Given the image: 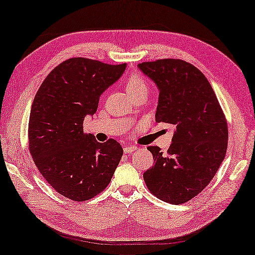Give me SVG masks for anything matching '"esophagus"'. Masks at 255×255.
<instances>
[{"label":"esophagus","instance_id":"esophagus-1","mask_svg":"<svg viewBox=\"0 0 255 255\" xmlns=\"http://www.w3.org/2000/svg\"><path fill=\"white\" fill-rule=\"evenodd\" d=\"M136 149H137V147H135V145L128 144V145H127V147H124V152L125 153H131L133 151H135Z\"/></svg>","mask_w":255,"mask_h":255}]
</instances>
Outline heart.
<instances>
[{
    "instance_id": "b5f03b06",
    "label": "heart",
    "mask_w": 255,
    "mask_h": 255,
    "mask_svg": "<svg viewBox=\"0 0 255 255\" xmlns=\"http://www.w3.org/2000/svg\"><path fill=\"white\" fill-rule=\"evenodd\" d=\"M147 81H145V79L142 76H140V74H131L128 77L127 81V89L130 95L136 93V91L147 90Z\"/></svg>"
}]
</instances>
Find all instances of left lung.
Listing matches in <instances>:
<instances>
[{
    "instance_id": "8db88e82",
    "label": "left lung",
    "mask_w": 255,
    "mask_h": 255,
    "mask_svg": "<svg viewBox=\"0 0 255 255\" xmlns=\"http://www.w3.org/2000/svg\"><path fill=\"white\" fill-rule=\"evenodd\" d=\"M137 66L159 89L156 122L176 125L166 155L148 147L153 166L143 173L145 185L162 201L185 203L209 184L226 156V116L206 76L191 63L162 58Z\"/></svg>"
}]
</instances>
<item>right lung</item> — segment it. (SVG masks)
<instances>
[{"instance_id":"add662e5","label":"right lung","mask_w":255,"mask_h":255,"mask_svg":"<svg viewBox=\"0 0 255 255\" xmlns=\"http://www.w3.org/2000/svg\"><path fill=\"white\" fill-rule=\"evenodd\" d=\"M127 63L71 57L46 77L33 98L29 151L45 181L63 197L87 201L106 189L123 155L114 139L100 143L83 132L99 97L122 76Z\"/></svg>"}]
</instances>
